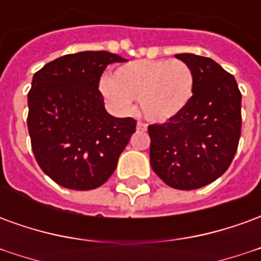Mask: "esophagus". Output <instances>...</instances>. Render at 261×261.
Listing matches in <instances>:
<instances>
[{
	"instance_id": "esophagus-1",
	"label": "esophagus",
	"mask_w": 261,
	"mask_h": 261,
	"mask_svg": "<svg viewBox=\"0 0 261 261\" xmlns=\"http://www.w3.org/2000/svg\"><path fill=\"white\" fill-rule=\"evenodd\" d=\"M137 130L145 131L147 130V124H144V123H141V121H138V123H137Z\"/></svg>"
}]
</instances>
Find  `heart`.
Here are the masks:
<instances>
[{"mask_svg":"<svg viewBox=\"0 0 261 261\" xmlns=\"http://www.w3.org/2000/svg\"><path fill=\"white\" fill-rule=\"evenodd\" d=\"M100 92L119 112H130L133 99H138L145 119L166 123L192 102L194 74L179 60H136L119 67L112 80L105 78Z\"/></svg>","mask_w":261,"mask_h":261,"instance_id":"b5f03b06","label":"heart"}]
</instances>
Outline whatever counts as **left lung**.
<instances>
[{"label":"left lung","instance_id":"1","mask_svg":"<svg viewBox=\"0 0 261 261\" xmlns=\"http://www.w3.org/2000/svg\"><path fill=\"white\" fill-rule=\"evenodd\" d=\"M194 74V95L186 110L148 127L153 172L177 190H194L229 168L241 138L242 95L233 75L196 54H176Z\"/></svg>","mask_w":261,"mask_h":261}]
</instances>
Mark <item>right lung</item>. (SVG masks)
I'll return each instance as SVG.
<instances>
[{
    "label": "right lung",
    "mask_w": 261,
    "mask_h": 261,
    "mask_svg": "<svg viewBox=\"0 0 261 261\" xmlns=\"http://www.w3.org/2000/svg\"><path fill=\"white\" fill-rule=\"evenodd\" d=\"M124 61L109 51H81L53 60L33 75L28 93L32 151L60 186H102L136 133V120L109 114L97 89L105 68Z\"/></svg>",
    "instance_id": "1"
}]
</instances>
